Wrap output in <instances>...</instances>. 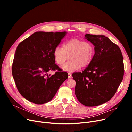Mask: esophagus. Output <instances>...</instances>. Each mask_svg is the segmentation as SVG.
Listing matches in <instances>:
<instances>
[{
	"instance_id": "esophagus-1",
	"label": "esophagus",
	"mask_w": 132,
	"mask_h": 132,
	"mask_svg": "<svg viewBox=\"0 0 132 132\" xmlns=\"http://www.w3.org/2000/svg\"><path fill=\"white\" fill-rule=\"evenodd\" d=\"M68 77L69 79H71L72 78V75L70 73H68Z\"/></svg>"
}]
</instances>
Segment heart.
Returning <instances> with one entry per match:
<instances>
[{"label":"heart","instance_id":"b5f03b06","mask_svg":"<svg viewBox=\"0 0 132 132\" xmlns=\"http://www.w3.org/2000/svg\"><path fill=\"white\" fill-rule=\"evenodd\" d=\"M94 47L92 43L79 38H73L63 44V48L57 46L53 51V56L56 63L62 65L68 59L70 60L61 66L63 70L73 72L81 67L90 64L94 55Z\"/></svg>","mask_w":132,"mask_h":132}]
</instances>
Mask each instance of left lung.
Listing matches in <instances>:
<instances>
[{"mask_svg":"<svg viewBox=\"0 0 132 132\" xmlns=\"http://www.w3.org/2000/svg\"><path fill=\"white\" fill-rule=\"evenodd\" d=\"M94 45L92 61L82 72L74 73L75 94L87 106H96L111 99L123 79L124 66L119 47L104 35L86 34Z\"/></svg>","mask_w":132,"mask_h":132,"instance_id":"left-lung-1","label":"left lung"}]
</instances>
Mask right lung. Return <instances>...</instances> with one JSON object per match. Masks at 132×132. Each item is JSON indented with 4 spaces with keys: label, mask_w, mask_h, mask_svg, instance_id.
Returning a JSON list of instances; mask_svg holds the SVG:
<instances>
[{
    "label": "right lung",
    "mask_w": 132,
    "mask_h": 132,
    "mask_svg": "<svg viewBox=\"0 0 132 132\" xmlns=\"http://www.w3.org/2000/svg\"><path fill=\"white\" fill-rule=\"evenodd\" d=\"M67 32L37 31L21 42L15 52L12 75L18 91L27 100L37 104L50 101L68 74L60 72L53 51ZM58 70L53 75L50 70Z\"/></svg>",
    "instance_id": "obj_1"
}]
</instances>
